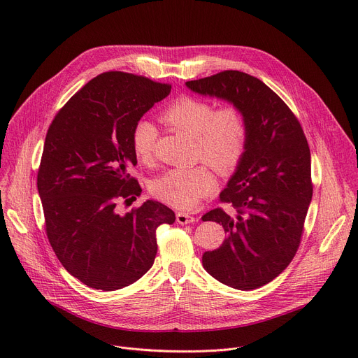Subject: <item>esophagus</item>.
<instances>
[{
	"label": "esophagus",
	"mask_w": 358,
	"mask_h": 358,
	"mask_svg": "<svg viewBox=\"0 0 358 358\" xmlns=\"http://www.w3.org/2000/svg\"><path fill=\"white\" fill-rule=\"evenodd\" d=\"M176 218H177V222H178V224H182V225L196 221V217L188 214V213H177Z\"/></svg>",
	"instance_id": "34e87169"
}]
</instances>
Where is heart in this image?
I'll use <instances>...</instances> for the list:
<instances>
[{"label": "heart", "mask_w": 358, "mask_h": 358, "mask_svg": "<svg viewBox=\"0 0 358 358\" xmlns=\"http://www.w3.org/2000/svg\"><path fill=\"white\" fill-rule=\"evenodd\" d=\"M161 121L180 129L196 141V158L217 173L237 170L248 145V124L243 110L234 104L215 108L199 96L184 95L161 113ZM157 128L147 120L134 124L131 147L136 157L147 162L152 157ZM217 188V180L206 166L173 169L155 178L151 192L158 200L180 210H192Z\"/></svg>", "instance_id": "obj_1"}]
</instances>
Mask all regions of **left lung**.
<instances>
[{"mask_svg":"<svg viewBox=\"0 0 358 358\" xmlns=\"http://www.w3.org/2000/svg\"><path fill=\"white\" fill-rule=\"evenodd\" d=\"M185 84L240 107L248 124L245 155L220 194L237 214L218 207L203 215L227 233L217 250L203 254V266L229 287H263L291 263L304 231L313 181L303 127L270 87L250 74L227 70Z\"/></svg>","mask_w":358,"mask_h":358,"instance_id":"1","label":"left lung"}]
</instances>
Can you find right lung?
I'll list each match as a JSON object with an SVG mask.
<instances>
[{
	"label": "right lung",
	"mask_w": 358,
	"mask_h": 358,
	"mask_svg": "<svg viewBox=\"0 0 358 358\" xmlns=\"http://www.w3.org/2000/svg\"><path fill=\"white\" fill-rule=\"evenodd\" d=\"M171 85L108 71L77 91L54 117L44 143L37 187L45 233L59 263L85 285L114 291L141 278L157 254V229L173 224L167 206L148 200L115 211L141 194L128 174L137 164L133 127Z\"/></svg>",
	"instance_id": "1"
}]
</instances>
